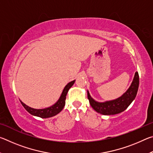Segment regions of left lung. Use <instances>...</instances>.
I'll use <instances>...</instances> for the list:
<instances>
[{"mask_svg": "<svg viewBox=\"0 0 153 153\" xmlns=\"http://www.w3.org/2000/svg\"><path fill=\"white\" fill-rule=\"evenodd\" d=\"M138 86L139 76L138 72H136L131 86L121 97L117 99L104 102H99L93 99L90 97L89 92L87 91L88 98L91 107L97 113L105 115H115V114L123 112L129 107V105L131 104L136 97Z\"/></svg>", "mask_w": 153, "mask_h": 153, "instance_id": "8db88e82", "label": "left lung"}]
</instances>
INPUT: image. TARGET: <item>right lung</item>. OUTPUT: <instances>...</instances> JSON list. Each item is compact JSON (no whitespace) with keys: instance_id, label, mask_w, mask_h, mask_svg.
<instances>
[{"instance_id":"add662e5","label":"right lung","mask_w":153,"mask_h":153,"mask_svg":"<svg viewBox=\"0 0 153 153\" xmlns=\"http://www.w3.org/2000/svg\"><path fill=\"white\" fill-rule=\"evenodd\" d=\"M75 81H76V80L71 81L66 85L65 87L64 88L63 92H62V94L60 98H59V100H57V102H56L55 104L52 105L51 107H49L45 108H42V109H36V108H33L28 107L27 105L24 104V103L21 101V100L20 102L23 105V107L25 108V109L26 110L28 113H30L31 115L37 116V117H39L41 118H48L53 117V116L57 115L58 113H60L61 111L63 110L65 104V99L67 92H68L69 88L74 85Z\"/></svg>"}]
</instances>
